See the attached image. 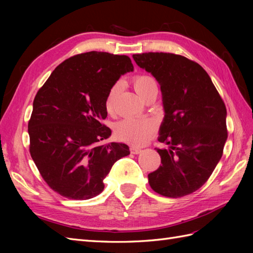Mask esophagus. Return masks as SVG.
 Masks as SVG:
<instances>
[{"label": "esophagus", "mask_w": 253, "mask_h": 253, "mask_svg": "<svg viewBox=\"0 0 253 253\" xmlns=\"http://www.w3.org/2000/svg\"><path fill=\"white\" fill-rule=\"evenodd\" d=\"M130 152L132 154H139V153L142 152V150L140 148H138V147H131L130 148Z\"/></svg>", "instance_id": "1"}]
</instances>
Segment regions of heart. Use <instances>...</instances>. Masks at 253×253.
<instances>
[{
  "label": "heart",
  "mask_w": 253,
  "mask_h": 253,
  "mask_svg": "<svg viewBox=\"0 0 253 253\" xmlns=\"http://www.w3.org/2000/svg\"><path fill=\"white\" fill-rule=\"evenodd\" d=\"M133 88L142 99L150 90L158 88L157 82L149 75H137L132 79ZM121 91V83H116L110 88L105 98V109L109 113L114 112L117 96ZM157 130V124L150 118H125L116 125L115 133L122 141L133 146H142Z\"/></svg>",
  "instance_id": "b5f03b06"
}]
</instances>
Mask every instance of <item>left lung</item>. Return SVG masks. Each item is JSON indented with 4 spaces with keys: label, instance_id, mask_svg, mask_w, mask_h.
Segmentation results:
<instances>
[{
    "label": "left lung",
    "instance_id": "8db88e82",
    "mask_svg": "<svg viewBox=\"0 0 253 253\" xmlns=\"http://www.w3.org/2000/svg\"><path fill=\"white\" fill-rule=\"evenodd\" d=\"M136 64L158 80L164 120L157 149L160 168L148 175L159 195L180 198L202 187L223 155L227 140L226 106L198 63L173 53L133 54Z\"/></svg>",
    "mask_w": 253,
    "mask_h": 253
}]
</instances>
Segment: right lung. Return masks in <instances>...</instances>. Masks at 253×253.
<instances>
[{"label": "right lung", "mask_w": 253, "mask_h": 253, "mask_svg": "<svg viewBox=\"0 0 253 253\" xmlns=\"http://www.w3.org/2000/svg\"><path fill=\"white\" fill-rule=\"evenodd\" d=\"M127 55L91 51L60 64L34 100L28 123L30 155L51 189L87 200L104 189L117 160L129 154L125 143L100 146L111 136L105 98L122 75L132 72Z\"/></svg>", "instance_id": "right-lung-1"}]
</instances>
